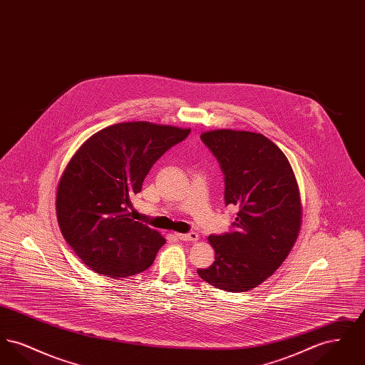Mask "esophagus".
<instances>
[{"label": "esophagus", "instance_id": "1", "mask_svg": "<svg viewBox=\"0 0 365 365\" xmlns=\"http://www.w3.org/2000/svg\"><path fill=\"white\" fill-rule=\"evenodd\" d=\"M175 237L180 241H189V242H195L198 241V234L197 232H190V234H175Z\"/></svg>", "mask_w": 365, "mask_h": 365}]
</instances>
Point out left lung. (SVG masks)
<instances>
[{
    "label": "left lung",
    "instance_id": "left-lung-1",
    "mask_svg": "<svg viewBox=\"0 0 365 365\" xmlns=\"http://www.w3.org/2000/svg\"><path fill=\"white\" fill-rule=\"evenodd\" d=\"M201 139L220 163L226 205L238 213L235 231L209 235L215 261L197 272L216 289L247 292L278 269L298 238L302 205L294 171L262 134L227 128L205 131Z\"/></svg>",
    "mask_w": 365,
    "mask_h": 365
}]
</instances>
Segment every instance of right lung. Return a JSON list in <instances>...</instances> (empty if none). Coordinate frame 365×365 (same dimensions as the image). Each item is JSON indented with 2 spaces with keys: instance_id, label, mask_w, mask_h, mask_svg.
<instances>
[{
  "instance_id": "1",
  "label": "right lung",
  "mask_w": 365,
  "mask_h": 365,
  "mask_svg": "<svg viewBox=\"0 0 365 365\" xmlns=\"http://www.w3.org/2000/svg\"><path fill=\"white\" fill-rule=\"evenodd\" d=\"M189 134L174 125L118 123L71 157L57 185L56 215L64 240L88 268L119 279L153 264L165 240L131 219V198L160 156Z\"/></svg>"
}]
</instances>
